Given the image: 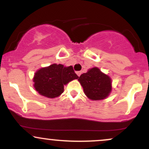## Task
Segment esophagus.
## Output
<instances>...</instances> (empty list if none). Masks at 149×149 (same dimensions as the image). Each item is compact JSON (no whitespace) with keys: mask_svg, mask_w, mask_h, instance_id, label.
Wrapping results in <instances>:
<instances>
[{"mask_svg":"<svg viewBox=\"0 0 149 149\" xmlns=\"http://www.w3.org/2000/svg\"><path fill=\"white\" fill-rule=\"evenodd\" d=\"M76 74L78 75V76H80V75H81V71H77V72H76Z\"/></svg>","mask_w":149,"mask_h":149,"instance_id":"esophagus-1","label":"esophagus"}]
</instances>
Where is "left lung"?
<instances>
[{"instance_id": "8db88e82", "label": "left lung", "mask_w": 149, "mask_h": 149, "mask_svg": "<svg viewBox=\"0 0 149 149\" xmlns=\"http://www.w3.org/2000/svg\"><path fill=\"white\" fill-rule=\"evenodd\" d=\"M87 97L92 100L106 99L111 92V79L100 69L94 67L89 69L78 78Z\"/></svg>"}]
</instances>
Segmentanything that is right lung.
I'll list each match as a JSON object with an SVG mask.
<instances>
[{"mask_svg": "<svg viewBox=\"0 0 149 149\" xmlns=\"http://www.w3.org/2000/svg\"><path fill=\"white\" fill-rule=\"evenodd\" d=\"M78 78L72 66L66 67L62 64H53L35 73L33 86L40 95L53 99L64 92V85Z\"/></svg>", "mask_w": 149, "mask_h": 149, "instance_id": "obj_1", "label": "right lung"}]
</instances>
